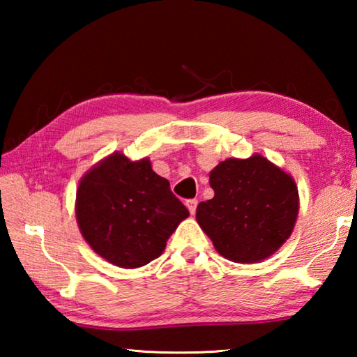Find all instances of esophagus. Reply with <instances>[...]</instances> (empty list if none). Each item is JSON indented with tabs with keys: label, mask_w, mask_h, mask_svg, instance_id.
I'll return each instance as SVG.
<instances>
[{
	"label": "esophagus",
	"mask_w": 357,
	"mask_h": 357,
	"mask_svg": "<svg viewBox=\"0 0 357 357\" xmlns=\"http://www.w3.org/2000/svg\"><path fill=\"white\" fill-rule=\"evenodd\" d=\"M197 204H198V202L197 200H187L185 202V206H187V209H189V213L193 215L195 214V211H197Z\"/></svg>",
	"instance_id": "34e87169"
}]
</instances>
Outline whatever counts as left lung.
Returning a JSON list of instances; mask_svg holds the SVG:
<instances>
[{"label":"left lung","instance_id":"left-lung-1","mask_svg":"<svg viewBox=\"0 0 357 357\" xmlns=\"http://www.w3.org/2000/svg\"><path fill=\"white\" fill-rule=\"evenodd\" d=\"M209 184L214 198L198 204L197 222L223 258L261 261L291 236L298 187L266 157L223 160L209 173Z\"/></svg>","mask_w":357,"mask_h":357}]
</instances>
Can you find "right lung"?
<instances>
[{
    "label": "right lung",
    "instance_id": "1",
    "mask_svg": "<svg viewBox=\"0 0 357 357\" xmlns=\"http://www.w3.org/2000/svg\"><path fill=\"white\" fill-rule=\"evenodd\" d=\"M75 215L84 241L98 255L134 269L162 255L189 211L148 159L132 162L113 153L82 178Z\"/></svg>",
    "mask_w": 357,
    "mask_h": 357
}]
</instances>
